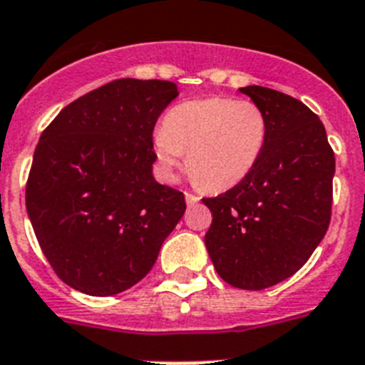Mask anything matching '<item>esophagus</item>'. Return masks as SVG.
<instances>
[{
  "label": "esophagus",
  "mask_w": 365,
  "mask_h": 365,
  "mask_svg": "<svg viewBox=\"0 0 365 365\" xmlns=\"http://www.w3.org/2000/svg\"><path fill=\"white\" fill-rule=\"evenodd\" d=\"M185 200H187V204H189V205H195L196 202L200 200V196L192 195V192H185Z\"/></svg>",
  "instance_id": "1"
}]
</instances>
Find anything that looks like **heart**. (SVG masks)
<instances>
[{
    "mask_svg": "<svg viewBox=\"0 0 365 365\" xmlns=\"http://www.w3.org/2000/svg\"><path fill=\"white\" fill-rule=\"evenodd\" d=\"M266 138L268 121L257 103L211 97L173 108L154 134V150L165 178H173L189 152V173L207 189L222 191L252 173Z\"/></svg>",
    "mask_w": 365,
    "mask_h": 365,
    "instance_id": "obj_1",
    "label": "heart"
}]
</instances>
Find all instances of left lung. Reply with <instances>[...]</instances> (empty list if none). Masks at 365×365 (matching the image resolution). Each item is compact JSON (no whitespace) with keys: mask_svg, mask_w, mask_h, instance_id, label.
<instances>
[{"mask_svg":"<svg viewBox=\"0 0 365 365\" xmlns=\"http://www.w3.org/2000/svg\"><path fill=\"white\" fill-rule=\"evenodd\" d=\"M240 91L264 110L268 138L246 178L202 198L213 215L205 246L226 283L262 290L296 274L327 233L336 161L309 106L270 88Z\"/></svg>","mask_w":365,"mask_h":365,"instance_id":"obj_1","label":"left lung"}]
</instances>
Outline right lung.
Masks as SVG:
<instances>
[{"label":"right lung","mask_w":365,"mask_h":365,"mask_svg":"<svg viewBox=\"0 0 365 365\" xmlns=\"http://www.w3.org/2000/svg\"><path fill=\"white\" fill-rule=\"evenodd\" d=\"M178 97L169 81L119 78L51 121L34 150L25 204L66 284L113 296L139 283L185 213V196L152 176V132Z\"/></svg>","instance_id":"add662e5"}]
</instances>
